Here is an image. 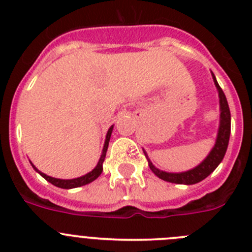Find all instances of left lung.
Listing matches in <instances>:
<instances>
[{
    "label": "left lung",
    "mask_w": 252,
    "mask_h": 252,
    "mask_svg": "<svg viewBox=\"0 0 252 252\" xmlns=\"http://www.w3.org/2000/svg\"><path fill=\"white\" fill-rule=\"evenodd\" d=\"M213 82L215 86L218 91V97H220V126H218V132H217V139H216L215 146L212 150L209 151L206 159L198 164L195 168L190 169L187 171H180V173H169V171H164L158 169L157 166L154 165L153 162L149 159L148 154L144 150L146 159H148L149 166H150L151 171L154 174L157 175L160 179L169 182V183H175V184H186V186H190V184H195L206 179L218 165L220 162L223 160L224 154H226L227 146H228V140H230V133H231V113H230V107L227 103L226 95H224L223 91L221 90L220 84L217 83L215 74L212 73Z\"/></svg>",
    "instance_id": "obj_1"
}]
</instances>
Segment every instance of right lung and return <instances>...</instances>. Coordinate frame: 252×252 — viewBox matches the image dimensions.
<instances>
[{
	"instance_id": "right-lung-1",
	"label": "right lung",
	"mask_w": 252,
	"mask_h": 252,
	"mask_svg": "<svg viewBox=\"0 0 252 252\" xmlns=\"http://www.w3.org/2000/svg\"><path fill=\"white\" fill-rule=\"evenodd\" d=\"M112 130H113V125L111 126L110 128H108V131H107L106 140H104V145H103V150H102V155H101V158H99V160H98V162H97L95 168L93 169L92 171H90V173H87V174L82 175V177L74 178V179H58V178L49 177V175L44 174V173H41L40 170H37V168H35L34 164L30 161L31 165H32V168H34L35 170H36L37 173H39V174L44 178V179H46L49 183H51L53 186L58 187V188L72 189V188H78V187H82V186H86V184L92 183L93 180H95L97 178L99 177V175H101L102 170H103V161H104V158H106V153H107V149H108V142H110Z\"/></svg>"
}]
</instances>
